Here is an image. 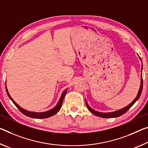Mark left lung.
I'll list each match as a JSON object with an SVG mask.
<instances>
[{
	"instance_id": "left-lung-1",
	"label": "left lung",
	"mask_w": 148,
	"mask_h": 148,
	"mask_svg": "<svg viewBox=\"0 0 148 148\" xmlns=\"http://www.w3.org/2000/svg\"><path fill=\"white\" fill-rule=\"evenodd\" d=\"M141 60V58H140ZM142 88H143V79H142V76H141V85H140V90L139 91H138V93L136 96V97L135 98L134 100L130 104H129L128 106H126L125 107H124L123 109L119 110V111H114V112H97L95 111V110H93V109L89 106V105L88 104V103L86 101V106L88 107V109L89 111H90L91 113H93V114H95V116H99V117H102V118H114V117H118L121 116L122 114H125L126 112L128 111V110L130 109V108L132 106V105L135 103L136 101L139 99L140 95H141L142 91Z\"/></svg>"
}]
</instances>
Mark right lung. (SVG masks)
I'll return each mask as SVG.
<instances>
[{
  "mask_svg": "<svg viewBox=\"0 0 148 148\" xmlns=\"http://www.w3.org/2000/svg\"><path fill=\"white\" fill-rule=\"evenodd\" d=\"M6 93L8 94V97L11 99L12 101L13 102V103L14 104L16 107L18 108V109L20 110V111L21 112H22L23 114H25V116H27L29 117H31V118H34V119H46L48 118V117L52 116L54 114H55L56 113L59 111V110L60 109V108L62 107V102H63V99H64V97L66 95V93L67 92V90H66L65 91H63L62 94L61 95V97H60L59 101H58L57 105L53 108V109L49 110L48 111H45V112H30V111H27L26 110L22 109V107H20L19 105H18L13 100L12 98L11 97V96L9 94L8 90H7V88L6 86Z\"/></svg>",
  "mask_w": 148,
  "mask_h": 148,
  "instance_id": "right-lung-1",
  "label": "right lung"
}]
</instances>
